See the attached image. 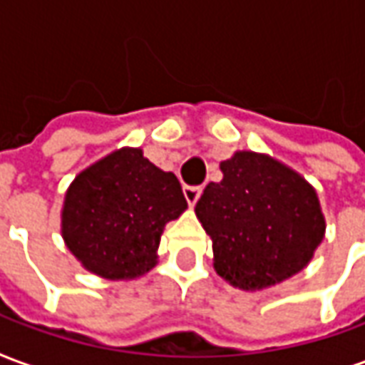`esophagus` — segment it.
<instances>
[{"instance_id": "esophagus-1", "label": "esophagus", "mask_w": 365, "mask_h": 365, "mask_svg": "<svg viewBox=\"0 0 365 365\" xmlns=\"http://www.w3.org/2000/svg\"><path fill=\"white\" fill-rule=\"evenodd\" d=\"M183 195L187 199L190 207H193L197 203V199L201 197V187H197V185H185L183 187Z\"/></svg>"}]
</instances>
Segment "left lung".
<instances>
[{
  "instance_id": "obj_1",
  "label": "left lung",
  "mask_w": 365,
  "mask_h": 365,
  "mask_svg": "<svg viewBox=\"0 0 365 365\" xmlns=\"http://www.w3.org/2000/svg\"><path fill=\"white\" fill-rule=\"evenodd\" d=\"M195 205L213 268L232 287L262 291L309 266L327 221L311 183L269 154L237 150Z\"/></svg>"
}]
</instances>
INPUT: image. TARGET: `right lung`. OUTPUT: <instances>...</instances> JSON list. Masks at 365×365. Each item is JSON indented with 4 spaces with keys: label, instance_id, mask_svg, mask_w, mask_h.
<instances>
[{
    "label": "right lung",
    "instance_id": "1",
    "mask_svg": "<svg viewBox=\"0 0 365 365\" xmlns=\"http://www.w3.org/2000/svg\"><path fill=\"white\" fill-rule=\"evenodd\" d=\"M187 209L182 185L123 146L82 170L70 183L60 213L64 245L83 269L128 282L158 264L164 227Z\"/></svg>",
    "mask_w": 365,
    "mask_h": 365
}]
</instances>
